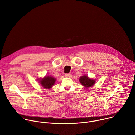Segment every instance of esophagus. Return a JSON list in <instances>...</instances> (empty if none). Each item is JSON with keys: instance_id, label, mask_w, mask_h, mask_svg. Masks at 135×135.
<instances>
[{"instance_id": "1", "label": "esophagus", "mask_w": 135, "mask_h": 135, "mask_svg": "<svg viewBox=\"0 0 135 135\" xmlns=\"http://www.w3.org/2000/svg\"><path fill=\"white\" fill-rule=\"evenodd\" d=\"M72 76V74L71 73H69V74H65V76L66 77H67V78H70V77H71Z\"/></svg>"}]
</instances>
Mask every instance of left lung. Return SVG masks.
I'll return each mask as SVG.
<instances>
[{"mask_svg":"<svg viewBox=\"0 0 135 135\" xmlns=\"http://www.w3.org/2000/svg\"><path fill=\"white\" fill-rule=\"evenodd\" d=\"M80 82L84 86L89 88L94 85L95 80L89 78L86 75H84L81 77L80 79Z\"/></svg>","mask_w":135,"mask_h":135,"instance_id":"left-lung-1","label":"left lung"}]
</instances>
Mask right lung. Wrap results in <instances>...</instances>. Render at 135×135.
<instances>
[{"label": "right lung", "mask_w": 135, "mask_h": 135, "mask_svg": "<svg viewBox=\"0 0 135 135\" xmlns=\"http://www.w3.org/2000/svg\"><path fill=\"white\" fill-rule=\"evenodd\" d=\"M56 80L52 76H45L44 78L40 80L41 85L46 89H50L54 84Z\"/></svg>", "instance_id": "add662e5"}]
</instances>
